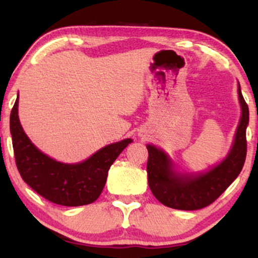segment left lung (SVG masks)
Returning a JSON list of instances; mask_svg holds the SVG:
<instances>
[{
  "mask_svg": "<svg viewBox=\"0 0 258 258\" xmlns=\"http://www.w3.org/2000/svg\"><path fill=\"white\" fill-rule=\"evenodd\" d=\"M241 119L235 133L232 150L220 165L199 176H182L172 171V162L161 150L148 146V184L154 197L171 209L200 210L211 205L239 176L246 159V127L248 106L238 86Z\"/></svg>",
  "mask_w": 258,
  "mask_h": 258,
  "instance_id": "left-lung-1",
  "label": "left lung"
}]
</instances>
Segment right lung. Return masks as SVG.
Masks as SVG:
<instances>
[{"label": "right lung", "instance_id": "right-lung-1", "mask_svg": "<svg viewBox=\"0 0 258 258\" xmlns=\"http://www.w3.org/2000/svg\"><path fill=\"white\" fill-rule=\"evenodd\" d=\"M10 127L22 178L44 199L63 206L87 205L98 199L112 162L132 142L123 139L104 147L84 162L68 165L48 158L31 143L19 122L18 98L11 111Z\"/></svg>", "mask_w": 258, "mask_h": 258}]
</instances>
